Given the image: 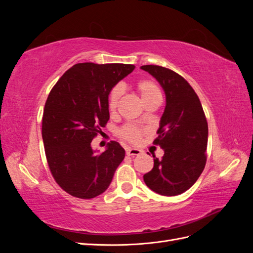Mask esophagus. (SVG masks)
Segmentation results:
<instances>
[{
  "label": "esophagus",
  "instance_id": "esophagus-1",
  "mask_svg": "<svg viewBox=\"0 0 253 253\" xmlns=\"http://www.w3.org/2000/svg\"><path fill=\"white\" fill-rule=\"evenodd\" d=\"M126 154L128 156H138L141 154V151L138 149H126Z\"/></svg>",
  "mask_w": 253,
  "mask_h": 253
}]
</instances>
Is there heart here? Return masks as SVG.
Returning a JSON list of instances; mask_svg holds the SVG:
<instances>
[{
	"label": "heart",
	"instance_id": "heart-1",
	"mask_svg": "<svg viewBox=\"0 0 253 253\" xmlns=\"http://www.w3.org/2000/svg\"><path fill=\"white\" fill-rule=\"evenodd\" d=\"M137 91L140 95L142 102H147L153 99H162V90L157 84L152 80H141L137 83ZM121 97V88L119 86L114 87L109 95L108 108L111 113L117 110V106ZM119 135L132 143H139L141 140L142 131L134 125H126L119 129Z\"/></svg>",
	"mask_w": 253,
	"mask_h": 253
}]
</instances>
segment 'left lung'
Wrapping results in <instances>:
<instances>
[{"label": "left lung", "instance_id": "left-lung-1", "mask_svg": "<svg viewBox=\"0 0 253 253\" xmlns=\"http://www.w3.org/2000/svg\"><path fill=\"white\" fill-rule=\"evenodd\" d=\"M166 94V108L154 144L165 152L154 159L153 169L143 175L152 191L165 196L186 192L200 177L206 166L208 124L200 98L180 75L158 65H143Z\"/></svg>", "mask_w": 253, "mask_h": 253}]
</instances>
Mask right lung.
Returning a JSON list of instances; mask_svg holds the SVG:
<instances>
[{"instance_id":"add662e5","label":"right lung","mask_w":253,"mask_h":253,"mask_svg":"<svg viewBox=\"0 0 253 253\" xmlns=\"http://www.w3.org/2000/svg\"><path fill=\"white\" fill-rule=\"evenodd\" d=\"M132 64H75L55 84L44 106L42 138L53 178L65 192L89 200L109 188L126 151L111 141L96 154L91 140L110 119L112 88Z\"/></svg>"}]
</instances>
